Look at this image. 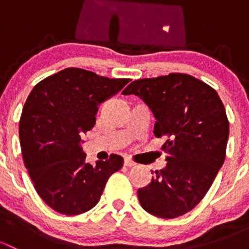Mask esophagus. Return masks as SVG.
I'll use <instances>...</instances> for the list:
<instances>
[{"mask_svg":"<svg viewBox=\"0 0 249 249\" xmlns=\"http://www.w3.org/2000/svg\"><path fill=\"white\" fill-rule=\"evenodd\" d=\"M124 165H125V166H127V167H132V166H135V165H136V164H135V162L132 161L131 159H129V158H125V159H124Z\"/></svg>","mask_w":249,"mask_h":249,"instance_id":"esophagus-1","label":"esophagus"}]
</instances>
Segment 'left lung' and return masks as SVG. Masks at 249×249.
I'll use <instances>...</instances> for the list:
<instances>
[{
  "label": "left lung",
  "mask_w": 249,
  "mask_h": 249,
  "mask_svg": "<svg viewBox=\"0 0 249 249\" xmlns=\"http://www.w3.org/2000/svg\"><path fill=\"white\" fill-rule=\"evenodd\" d=\"M134 94L154 114L155 137L166 139V167L137 192L141 206L155 217L171 219L197 205L222 167L229 139V120L217 91L185 73L143 78L130 83Z\"/></svg>",
  "instance_id": "1"
}]
</instances>
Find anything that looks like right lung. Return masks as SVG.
Returning <instances> with one entry per match:
<instances>
[{"label":"right lung","instance_id":"obj_1","mask_svg":"<svg viewBox=\"0 0 249 249\" xmlns=\"http://www.w3.org/2000/svg\"><path fill=\"white\" fill-rule=\"evenodd\" d=\"M129 82L70 67L30 92L19 122L22 159L36 192L56 212L76 215L91 210L108 178L122 169L124 160L117 154L96 165L87 162L80 143L94 127L99 105Z\"/></svg>","mask_w":249,"mask_h":249}]
</instances>
